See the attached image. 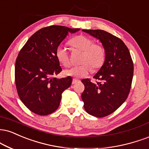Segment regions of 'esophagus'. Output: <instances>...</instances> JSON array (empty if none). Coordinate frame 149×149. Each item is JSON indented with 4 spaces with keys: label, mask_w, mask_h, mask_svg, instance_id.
<instances>
[{
    "label": "esophagus",
    "mask_w": 149,
    "mask_h": 149,
    "mask_svg": "<svg viewBox=\"0 0 149 149\" xmlns=\"http://www.w3.org/2000/svg\"><path fill=\"white\" fill-rule=\"evenodd\" d=\"M79 82V80L76 79V78H73L72 80V84L73 85H74V84H76V82Z\"/></svg>",
    "instance_id": "1"
}]
</instances>
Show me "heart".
Wrapping results in <instances>:
<instances>
[{
  "label": "heart",
  "instance_id": "obj_1",
  "mask_svg": "<svg viewBox=\"0 0 149 149\" xmlns=\"http://www.w3.org/2000/svg\"><path fill=\"white\" fill-rule=\"evenodd\" d=\"M94 41L85 35H78L69 41V44L75 49L82 51L80 65L74 66L64 71L67 76L80 78L103 65L105 59V51L103 46L94 44ZM55 56L60 63L64 67L70 65L69 55L65 48L59 46L55 51Z\"/></svg>",
  "mask_w": 149,
  "mask_h": 149
}]
</instances>
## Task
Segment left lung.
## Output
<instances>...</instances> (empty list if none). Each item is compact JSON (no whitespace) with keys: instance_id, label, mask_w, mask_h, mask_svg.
I'll return each instance as SVG.
<instances>
[{"instance_id":"1","label":"left lung","mask_w":149,"mask_h":149,"mask_svg":"<svg viewBox=\"0 0 149 149\" xmlns=\"http://www.w3.org/2000/svg\"><path fill=\"white\" fill-rule=\"evenodd\" d=\"M95 37L105 48V62L94 78L82 80L85 90L81 95L87 113L103 117L117 110L126 101L131 87L133 62L128 48L119 38L102 30H82Z\"/></svg>"}]
</instances>
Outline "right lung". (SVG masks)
Segmentation results:
<instances>
[{
  "label": "right lung",
  "instance_id": "obj_1",
  "mask_svg": "<svg viewBox=\"0 0 149 149\" xmlns=\"http://www.w3.org/2000/svg\"><path fill=\"white\" fill-rule=\"evenodd\" d=\"M80 28L51 26L40 29L28 39L15 64V82L19 98L30 111L47 115L58 108L62 94L72 78H57L62 71L55 51L69 34Z\"/></svg>",
  "mask_w": 149,
  "mask_h": 149
}]
</instances>
